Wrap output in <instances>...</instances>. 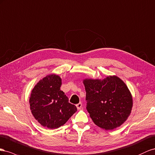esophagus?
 Listing matches in <instances>:
<instances>
[{
    "label": "esophagus",
    "mask_w": 155,
    "mask_h": 155,
    "mask_svg": "<svg viewBox=\"0 0 155 155\" xmlns=\"http://www.w3.org/2000/svg\"><path fill=\"white\" fill-rule=\"evenodd\" d=\"M76 106H77V109L80 110V109L82 108V103H78Z\"/></svg>",
    "instance_id": "1"
}]
</instances>
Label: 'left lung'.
<instances>
[{
	"mask_svg": "<svg viewBox=\"0 0 155 155\" xmlns=\"http://www.w3.org/2000/svg\"><path fill=\"white\" fill-rule=\"evenodd\" d=\"M87 110L95 124L105 130L120 127L130 116L133 105L131 93L120 78H85Z\"/></svg>",
	"mask_w": 155,
	"mask_h": 155,
	"instance_id": "left-lung-1",
	"label": "left lung"
}]
</instances>
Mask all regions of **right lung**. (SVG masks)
Listing matches in <instances>:
<instances>
[{
    "label": "right lung",
    "mask_w": 155,
    "mask_h": 155,
    "mask_svg": "<svg viewBox=\"0 0 155 155\" xmlns=\"http://www.w3.org/2000/svg\"><path fill=\"white\" fill-rule=\"evenodd\" d=\"M61 78L50 74L39 81L31 91L30 108L38 122L48 129L64 125L77 111L76 106L69 103L68 97L60 90Z\"/></svg>",
    "instance_id": "1"
}]
</instances>
